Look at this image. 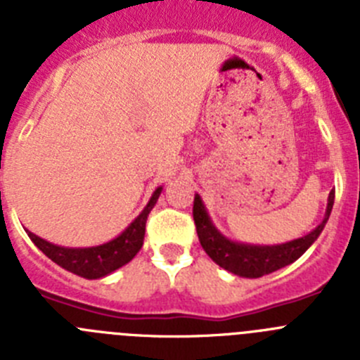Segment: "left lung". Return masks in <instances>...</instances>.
I'll return each instance as SVG.
<instances>
[{
    "instance_id": "obj_1",
    "label": "left lung",
    "mask_w": 360,
    "mask_h": 360,
    "mask_svg": "<svg viewBox=\"0 0 360 360\" xmlns=\"http://www.w3.org/2000/svg\"><path fill=\"white\" fill-rule=\"evenodd\" d=\"M333 200H335V191L332 189L328 195V203H326V212H324L323 221L314 231L308 232L307 236L279 245H250L229 240L227 236H224L214 227L200 195H195L193 218H195L200 243H202L203 250L207 252L212 262L221 266V269L232 272V274L240 276V278L252 279L276 272V270L290 265V263H294L295 259L303 256L308 247L323 232L324 225L330 218V212H332Z\"/></svg>"
}]
</instances>
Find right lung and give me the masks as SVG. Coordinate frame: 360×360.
Masks as SVG:
<instances>
[{"instance_id": "add662e5", "label": "right lung", "mask_w": 360, "mask_h": 360, "mask_svg": "<svg viewBox=\"0 0 360 360\" xmlns=\"http://www.w3.org/2000/svg\"><path fill=\"white\" fill-rule=\"evenodd\" d=\"M162 189H164L162 186L155 189L144 211L136 216L131 224L120 232L119 236L103 245H95V247H61V245H53L50 241L43 240V238L36 236L30 231H27L28 238L34 241V245L44 256H49L53 263H57V265L72 272V274H77L86 279H101L131 262L136 252L142 249L146 221H148L149 212L155 207Z\"/></svg>"}]
</instances>
